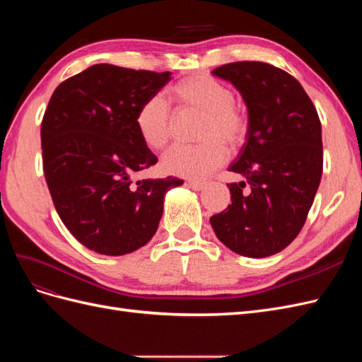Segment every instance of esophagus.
<instances>
[{
	"label": "esophagus",
	"mask_w": 362,
	"mask_h": 362,
	"mask_svg": "<svg viewBox=\"0 0 362 362\" xmlns=\"http://www.w3.org/2000/svg\"><path fill=\"white\" fill-rule=\"evenodd\" d=\"M205 182L204 181H194V180H192V181H189V187H192L193 190H196V192H198V190H202L204 187H205Z\"/></svg>",
	"instance_id": "esophagus-1"
}]
</instances>
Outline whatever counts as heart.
Returning a JSON list of instances; mask_svg holds the SVG:
<instances>
[{"instance_id":"obj_1","label":"heart","mask_w":362,"mask_h":362,"mask_svg":"<svg viewBox=\"0 0 362 362\" xmlns=\"http://www.w3.org/2000/svg\"><path fill=\"white\" fill-rule=\"evenodd\" d=\"M169 100L178 113H198L194 146H173L161 158V169L168 175L182 178H204L221 168L229 149L243 145L249 131V117L234 103V93L226 84L210 75L194 74L175 83ZM136 128L144 144L151 149H163L173 131V116L169 105L160 96H152L139 107Z\"/></svg>"}]
</instances>
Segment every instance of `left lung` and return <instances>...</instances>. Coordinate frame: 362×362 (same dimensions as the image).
<instances>
[{
	"mask_svg": "<svg viewBox=\"0 0 362 362\" xmlns=\"http://www.w3.org/2000/svg\"><path fill=\"white\" fill-rule=\"evenodd\" d=\"M213 75L233 83L247 107L249 131L229 170L231 205L210 223L217 238L249 258L286 249L306 221L323 172L322 124L288 72L262 62H234Z\"/></svg>",
	"mask_w": 362,
	"mask_h": 362,
	"instance_id": "obj_1",
	"label": "left lung"
}]
</instances>
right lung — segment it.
Masks as SVG:
<instances>
[{
    "mask_svg": "<svg viewBox=\"0 0 362 362\" xmlns=\"http://www.w3.org/2000/svg\"><path fill=\"white\" fill-rule=\"evenodd\" d=\"M170 72L93 64L54 90L43 115V173L69 233L103 255H125L156 234L164 194L184 181L139 180L157 157L141 141L136 113Z\"/></svg>",
    "mask_w": 362,
    "mask_h": 362,
    "instance_id": "add662e5",
    "label": "right lung"
}]
</instances>
